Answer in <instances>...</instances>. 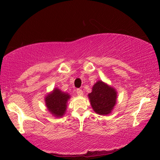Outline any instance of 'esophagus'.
<instances>
[{
  "label": "esophagus",
  "instance_id": "1",
  "mask_svg": "<svg viewBox=\"0 0 160 160\" xmlns=\"http://www.w3.org/2000/svg\"><path fill=\"white\" fill-rule=\"evenodd\" d=\"M76 94H77L78 96H83V95H84V92H83V91L80 89H76Z\"/></svg>",
  "mask_w": 160,
  "mask_h": 160
}]
</instances>
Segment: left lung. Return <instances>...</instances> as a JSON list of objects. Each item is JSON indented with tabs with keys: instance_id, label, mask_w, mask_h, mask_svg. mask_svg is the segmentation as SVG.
I'll return each mask as SVG.
<instances>
[{
	"instance_id": "obj_1",
	"label": "left lung",
	"mask_w": 160,
	"mask_h": 160,
	"mask_svg": "<svg viewBox=\"0 0 160 160\" xmlns=\"http://www.w3.org/2000/svg\"><path fill=\"white\" fill-rule=\"evenodd\" d=\"M88 98L94 111L106 116L111 113L117 104V92L113 87L99 80L93 85Z\"/></svg>"
}]
</instances>
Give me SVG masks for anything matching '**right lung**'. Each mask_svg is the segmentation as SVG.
I'll return each mask as SVG.
<instances>
[{
	"instance_id": "right-lung-1",
	"label": "right lung",
	"mask_w": 160,
	"mask_h": 160,
	"mask_svg": "<svg viewBox=\"0 0 160 160\" xmlns=\"http://www.w3.org/2000/svg\"><path fill=\"white\" fill-rule=\"evenodd\" d=\"M71 98L68 93L61 91L58 87L48 93L44 98L45 104L49 112L54 117H62L68 107V101Z\"/></svg>"
}]
</instances>
